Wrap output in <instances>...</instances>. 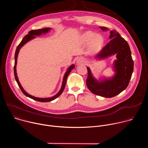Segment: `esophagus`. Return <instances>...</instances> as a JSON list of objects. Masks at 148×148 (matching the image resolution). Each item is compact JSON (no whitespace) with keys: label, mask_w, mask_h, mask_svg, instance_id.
<instances>
[{"label":"esophagus","mask_w":148,"mask_h":148,"mask_svg":"<svg viewBox=\"0 0 148 148\" xmlns=\"http://www.w3.org/2000/svg\"><path fill=\"white\" fill-rule=\"evenodd\" d=\"M85 60H84V58L83 57H79L78 58L77 61V62L78 63V64H83V63L85 62Z\"/></svg>","instance_id":"esophagus-1"}]
</instances>
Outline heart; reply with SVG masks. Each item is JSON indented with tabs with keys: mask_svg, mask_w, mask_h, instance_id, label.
Returning a JSON list of instances; mask_svg holds the SVG:
<instances>
[{
	"mask_svg": "<svg viewBox=\"0 0 148 148\" xmlns=\"http://www.w3.org/2000/svg\"><path fill=\"white\" fill-rule=\"evenodd\" d=\"M82 40L85 43H88L90 42V49L93 51H99L101 49L104 41L101 35H95L94 32L90 31L87 32L82 34Z\"/></svg>",
	"mask_w": 148,
	"mask_h": 148,
	"instance_id": "b5f03b06",
	"label": "heart"
}]
</instances>
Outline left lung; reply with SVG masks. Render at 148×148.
Masks as SVG:
<instances>
[{"instance_id":"obj_1","label":"left lung","mask_w":148,"mask_h":148,"mask_svg":"<svg viewBox=\"0 0 148 148\" xmlns=\"http://www.w3.org/2000/svg\"><path fill=\"white\" fill-rule=\"evenodd\" d=\"M102 30L107 28L101 27ZM111 40L97 55V57L105 58L116 54L117 60L114 63L115 75L111 79L101 82L93 78L90 70L87 67V87L93 94L105 98L114 97L127 88L134 70V61L128 43L114 30L110 32Z\"/></svg>"}]
</instances>
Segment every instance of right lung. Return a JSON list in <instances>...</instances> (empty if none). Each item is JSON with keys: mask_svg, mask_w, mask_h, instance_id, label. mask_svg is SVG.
I'll return each instance as SVG.
<instances>
[{"mask_svg": "<svg viewBox=\"0 0 148 148\" xmlns=\"http://www.w3.org/2000/svg\"><path fill=\"white\" fill-rule=\"evenodd\" d=\"M50 28L49 27H46V28H44V29H38V30H31L30 32H29L28 34L25 36V37L23 38V40H22V41L20 42V43L17 46V48H16V52H15V54H14V78H15V79L18 84V86L19 87V88H20L21 91H22V92L27 97L34 99V100H36V101H39V102H49V101H53L54 99H55L56 98H57V97H58L62 92L63 90H64V87L66 86V81H67V77L69 75V74H70V73L71 71V70H73L75 66L74 64L71 65L69 69H68V70L67 71V72L66 73L64 76V78H63V81H62V87H61V90H60V91L54 96L51 97V98H37V97H34L33 96H32L31 95H29V94H27L24 90L23 88H22V86L20 85V84L18 80V78H17V74H16V63H17V55H18V51H19V50L22 47L25 43H26L28 41H29L30 40L33 38L35 37V36H40L41 35L42 33H46L47 32H48L49 30H50Z\"/></svg>", "mask_w": 148, "mask_h": 148, "instance_id": "right-lung-1", "label": "right lung"}]
</instances>
